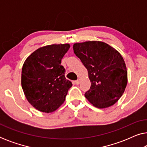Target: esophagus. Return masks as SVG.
Segmentation results:
<instances>
[{"instance_id": "34e87169", "label": "esophagus", "mask_w": 147, "mask_h": 147, "mask_svg": "<svg viewBox=\"0 0 147 147\" xmlns=\"http://www.w3.org/2000/svg\"><path fill=\"white\" fill-rule=\"evenodd\" d=\"M80 83V80H76V81H74V84H76V85H79Z\"/></svg>"}]
</instances>
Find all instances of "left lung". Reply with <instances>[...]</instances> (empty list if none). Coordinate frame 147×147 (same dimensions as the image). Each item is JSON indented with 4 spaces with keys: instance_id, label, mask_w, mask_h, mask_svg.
Wrapping results in <instances>:
<instances>
[{
    "instance_id": "left-lung-1",
    "label": "left lung",
    "mask_w": 147,
    "mask_h": 147,
    "mask_svg": "<svg viewBox=\"0 0 147 147\" xmlns=\"http://www.w3.org/2000/svg\"><path fill=\"white\" fill-rule=\"evenodd\" d=\"M74 53L88 69L91 82L85 97L98 108L110 107L123 94L127 70L119 52L101 41H86L73 45Z\"/></svg>"
}]
</instances>
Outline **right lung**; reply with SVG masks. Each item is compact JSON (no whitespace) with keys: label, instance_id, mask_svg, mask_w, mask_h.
I'll return each instance as SVG.
<instances>
[{"label":"right lung","instance_id":"obj_1","mask_svg":"<svg viewBox=\"0 0 147 147\" xmlns=\"http://www.w3.org/2000/svg\"><path fill=\"white\" fill-rule=\"evenodd\" d=\"M69 44L51 45L39 48L25 60L21 85L28 102L39 111L49 113L63 103L71 82L65 77L61 59Z\"/></svg>","mask_w":147,"mask_h":147}]
</instances>
